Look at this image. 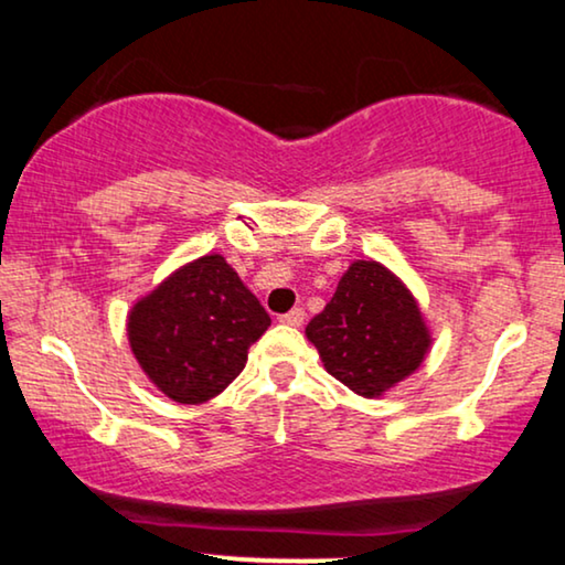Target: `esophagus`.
I'll list each match as a JSON object with an SVG mask.
<instances>
[{
	"mask_svg": "<svg viewBox=\"0 0 565 565\" xmlns=\"http://www.w3.org/2000/svg\"><path fill=\"white\" fill-rule=\"evenodd\" d=\"M303 319H306L303 308H292V311L280 316V323H288V327H300V323H303Z\"/></svg>",
	"mask_w": 565,
	"mask_h": 565,
	"instance_id": "1",
	"label": "esophagus"
}]
</instances>
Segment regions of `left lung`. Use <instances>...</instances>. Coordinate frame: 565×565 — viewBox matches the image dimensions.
I'll return each mask as SVG.
<instances>
[{"label":"left lung","mask_w":565,"mask_h":565,"mask_svg":"<svg viewBox=\"0 0 565 565\" xmlns=\"http://www.w3.org/2000/svg\"><path fill=\"white\" fill-rule=\"evenodd\" d=\"M306 334L327 373L367 398L414 373L429 347L414 298L375 262H354L347 269Z\"/></svg>","instance_id":"left-lung-1"}]
</instances>
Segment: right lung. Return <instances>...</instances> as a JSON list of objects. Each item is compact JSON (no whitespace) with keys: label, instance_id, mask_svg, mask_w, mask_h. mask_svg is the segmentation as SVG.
Segmentation results:
<instances>
[{"label":"right lung","instance_id":"right-lung-1","mask_svg":"<svg viewBox=\"0 0 565 565\" xmlns=\"http://www.w3.org/2000/svg\"><path fill=\"white\" fill-rule=\"evenodd\" d=\"M269 313L221 254L182 267L136 303L128 319L134 354L177 404L218 396L246 365Z\"/></svg>","mask_w":565,"mask_h":565}]
</instances>
